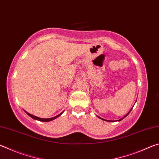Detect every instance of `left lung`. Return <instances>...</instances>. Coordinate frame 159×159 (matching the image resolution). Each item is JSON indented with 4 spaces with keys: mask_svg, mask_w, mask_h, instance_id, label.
Segmentation results:
<instances>
[{
    "mask_svg": "<svg viewBox=\"0 0 159 159\" xmlns=\"http://www.w3.org/2000/svg\"><path fill=\"white\" fill-rule=\"evenodd\" d=\"M132 109H133V108H132ZM132 109H130V111H129V112L128 113V114H126V115L125 116H124V117H123V118H120V119H119V120H122V119H123V118H124L125 117H126V116H128V115L129 114V113H130V112L131 111V110H132Z\"/></svg>",
    "mask_w": 159,
    "mask_h": 159,
    "instance_id": "obj_1",
    "label": "left lung"
}]
</instances>
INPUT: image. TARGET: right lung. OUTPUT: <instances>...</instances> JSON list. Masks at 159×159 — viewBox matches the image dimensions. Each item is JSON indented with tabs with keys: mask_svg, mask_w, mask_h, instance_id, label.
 <instances>
[{
	"mask_svg": "<svg viewBox=\"0 0 159 159\" xmlns=\"http://www.w3.org/2000/svg\"><path fill=\"white\" fill-rule=\"evenodd\" d=\"M25 112L29 116L31 117L32 118H34V119H36V120H41V121H44V122L50 121V120H54V119H55L56 118L59 117L61 114H62V113H61V114H60L57 115V116H56L52 117V118H39V117H37V116H34V115H31V114H29V113L26 112V111H25Z\"/></svg>",
	"mask_w": 159,
	"mask_h": 159,
	"instance_id": "right-lung-1",
	"label": "right lung"
}]
</instances>
